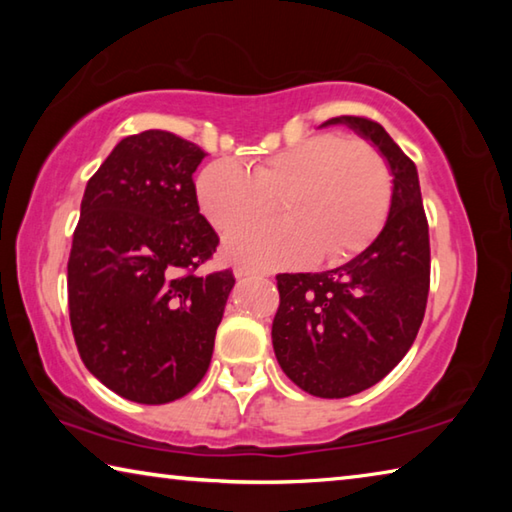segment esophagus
I'll return each mask as SVG.
<instances>
[{
  "instance_id": "esophagus-1",
  "label": "esophagus",
  "mask_w": 512,
  "mask_h": 512,
  "mask_svg": "<svg viewBox=\"0 0 512 512\" xmlns=\"http://www.w3.org/2000/svg\"><path fill=\"white\" fill-rule=\"evenodd\" d=\"M250 275H257L255 268H248V266H235V277H250Z\"/></svg>"
}]
</instances>
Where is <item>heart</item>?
I'll return each instance as SVG.
<instances>
[{
	"label": "heart",
	"mask_w": 512,
	"mask_h": 512,
	"mask_svg": "<svg viewBox=\"0 0 512 512\" xmlns=\"http://www.w3.org/2000/svg\"><path fill=\"white\" fill-rule=\"evenodd\" d=\"M205 219L223 235L262 223L284 203L289 225L246 230L225 244L235 262L284 268L343 262L379 235L391 205V171L361 140L323 133L307 137L248 169L214 162L196 183Z\"/></svg>",
	"instance_id": "1"
}]
</instances>
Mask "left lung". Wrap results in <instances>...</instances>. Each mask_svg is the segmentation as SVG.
<instances>
[{"mask_svg":"<svg viewBox=\"0 0 512 512\" xmlns=\"http://www.w3.org/2000/svg\"><path fill=\"white\" fill-rule=\"evenodd\" d=\"M384 155L393 176L391 210L372 244L323 273L277 275L273 318L277 363L302 391L327 400L384 379L418 336L429 296V225L415 164L366 117H334Z\"/></svg>","mask_w":512,"mask_h":512,"instance_id":"8db88e82","label":"left lung"}]
</instances>
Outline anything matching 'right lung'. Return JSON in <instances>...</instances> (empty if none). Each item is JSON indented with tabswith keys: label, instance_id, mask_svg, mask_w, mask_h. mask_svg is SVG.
<instances>
[{
	"label": "right lung",
	"instance_id": "obj_1",
	"mask_svg": "<svg viewBox=\"0 0 512 512\" xmlns=\"http://www.w3.org/2000/svg\"><path fill=\"white\" fill-rule=\"evenodd\" d=\"M205 151L167 131L124 137L88 180L67 262L81 359L110 391L167 404L205 377L235 275H198L219 237L198 212Z\"/></svg>",
	"mask_w": 512,
	"mask_h": 512
}]
</instances>
